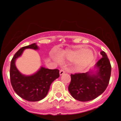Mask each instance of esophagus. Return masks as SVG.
Listing matches in <instances>:
<instances>
[{
	"label": "esophagus",
	"instance_id": "1",
	"mask_svg": "<svg viewBox=\"0 0 121 121\" xmlns=\"http://www.w3.org/2000/svg\"><path fill=\"white\" fill-rule=\"evenodd\" d=\"M65 73V72L63 70V69H61V70H60V75L64 74Z\"/></svg>",
	"mask_w": 121,
	"mask_h": 121
}]
</instances>
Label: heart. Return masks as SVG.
<instances>
[{"instance_id": "1", "label": "heart", "mask_w": 121, "mask_h": 121, "mask_svg": "<svg viewBox=\"0 0 121 121\" xmlns=\"http://www.w3.org/2000/svg\"><path fill=\"white\" fill-rule=\"evenodd\" d=\"M61 60H68L75 61V67L77 70H80L85 67L94 59L93 52L84 47L79 46L73 50L66 49L59 53ZM54 59L57 60L56 57Z\"/></svg>"}]
</instances>
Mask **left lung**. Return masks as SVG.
Listing matches in <instances>:
<instances>
[{
  "instance_id": "1",
  "label": "left lung",
  "mask_w": 121,
  "mask_h": 121,
  "mask_svg": "<svg viewBox=\"0 0 121 121\" xmlns=\"http://www.w3.org/2000/svg\"><path fill=\"white\" fill-rule=\"evenodd\" d=\"M102 57L95 65L97 69L86 73L71 74V81L68 86L69 93L77 100L86 102L93 100L103 93L110 78V62L106 53L101 51Z\"/></svg>"
}]
</instances>
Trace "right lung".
<instances>
[{"label": "right lung", "instance_id": "right-lung-1", "mask_svg": "<svg viewBox=\"0 0 121 121\" xmlns=\"http://www.w3.org/2000/svg\"><path fill=\"white\" fill-rule=\"evenodd\" d=\"M39 49L36 43L20 48L12 58L10 66V80L14 91L23 99L35 102L45 98L52 83L60 76L59 69H49L41 67L30 76L22 74L15 65V61L23 53L25 49Z\"/></svg>", "mask_w": 121, "mask_h": 121}]
</instances>
